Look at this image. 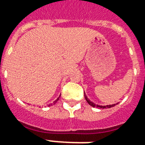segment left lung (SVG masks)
I'll list each match as a JSON object with an SVG mask.
<instances>
[{"label": "left lung", "mask_w": 145, "mask_h": 145, "mask_svg": "<svg viewBox=\"0 0 145 145\" xmlns=\"http://www.w3.org/2000/svg\"><path fill=\"white\" fill-rule=\"evenodd\" d=\"M85 99H86V101H87V103H88L90 106H91L92 107H96V108H100V109H107V108H111V107H113L115 106L116 104H112V105H108V106H99V105H96V104H95L94 103H92V102H91V101L89 100L88 99V97L85 95Z\"/></svg>", "instance_id": "left-lung-1"}]
</instances>
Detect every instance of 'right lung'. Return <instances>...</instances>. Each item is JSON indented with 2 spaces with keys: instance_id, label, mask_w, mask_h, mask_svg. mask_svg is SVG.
<instances>
[{
  "instance_id": "right-lung-1",
  "label": "right lung",
  "mask_w": 145,
  "mask_h": 145,
  "mask_svg": "<svg viewBox=\"0 0 145 145\" xmlns=\"http://www.w3.org/2000/svg\"><path fill=\"white\" fill-rule=\"evenodd\" d=\"M60 96H59V97H58V98H57V99H56V100H55V101H54V104H55V103H57V101H58V100H59V98H60ZM51 105H52V104H50V105H49V106H51Z\"/></svg>"
}]
</instances>
